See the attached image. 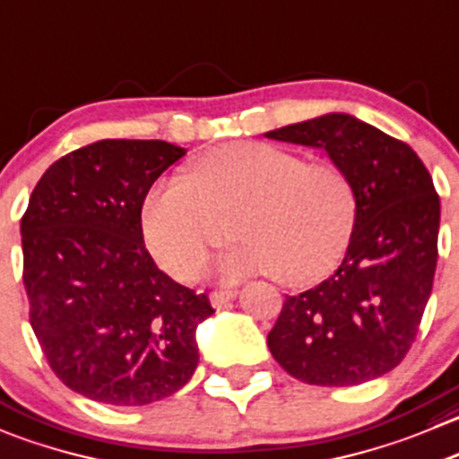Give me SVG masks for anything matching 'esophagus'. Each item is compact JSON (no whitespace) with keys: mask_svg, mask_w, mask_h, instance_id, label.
I'll return each mask as SVG.
<instances>
[{"mask_svg":"<svg viewBox=\"0 0 459 459\" xmlns=\"http://www.w3.org/2000/svg\"><path fill=\"white\" fill-rule=\"evenodd\" d=\"M235 296H238V291H233V289H217V291L211 293V302L212 307H224L226 302L233 300Z\"/></svg>","mask_w":459,"mask_h":459,"instance_id":"1","label":"esophagus"}]
</instances>
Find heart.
Wrapping results in <instances>:
<instances>
[{
    "label": "heart",
    "instance_id": "heart-1",
    "mask_svg": "<svg viewBox=\"0 0 459 459\" xmlns=\"http://www.w3.org/2000/svg\"><path fill=\"white\" fill-rule=\"evenodd\" d=\"M354 221L357 190L345 168L260 141L208 150L186 177L159 181L141 208L145 242L175 278H195L229 224L238 244L220 262L221 273L269 271L289 287L329 273Z\"/></svg>",
    "mask_w": 459,
    "mask_h": 459
}]
</instances>
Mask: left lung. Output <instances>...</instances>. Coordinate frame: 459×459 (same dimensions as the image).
Masks as SVG:
<instances>
[{
  "label": "left lung",
  "mask_w": 459,
  "mask_h": 459,
  "mask_svg": "<svg viewBox=\"0 0 459 459\" xmlns=\"http://www.w3.org/2000/svg\"><path fill=\"white\" fill-rule=\"evenodd\" d=\"M323 148L348 170L357 221L341 266L284 298L266 336L275 361L311 385H359L384 377L420 332L437 266L439 197L415 150L350 117L325 114L266 132Z\"/></svg>",
  "instance_id": "left-lung-1"
}]
</instances>
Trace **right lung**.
<instances>
[{
	"label": "right lung",
	"instance_id": "add662e5",
	"mask_svg": "<svg viewBox=\"0 0 459 459\" xmlns=\"http://www.w3.org/2000/svg\"><path fill=\"white\" fill-rule=\"evenodd\" d=\"M186 154L166 141L105 139L57 159L22 217L29 318L57 379L109 406L184 388L199 363L206 293L175 282L143 242L141 208Z\"/></svg>",
	"mask_w": 459,
	"mask_h": 459
}]
</instances>
